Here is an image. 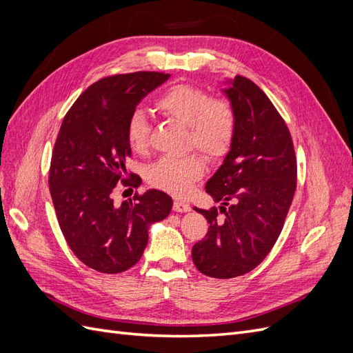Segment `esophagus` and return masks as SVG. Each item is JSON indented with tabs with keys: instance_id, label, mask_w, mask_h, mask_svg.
<instances>
[{
	"instance_id": "obj_1",
	"label": "esophagus",
	"mask_w": 353,
	"mask_h": 353,
	"mask_svg": "<svg viewBox=\"0 0 353 353\" xmlns=\"http://www.w3.org/2000/svg\"><path fill=\"white\" fill-rule=\"evenodd\" d=\"M174 210H175V212L184 213V212H190V210H191V206L188 205V203H185V201L175 200V201H174Z\"/></svg>"
}]
</instances>
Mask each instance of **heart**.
<instances>
[{"mask_svg": "<svg viewBox=\"0 0 353 353\" xmlns=\"http://www.w3.org/2000/svg\"><path fill=\"white\" fill-rule=\"evenodd\" d=\"M154 109L168 119L187 126V143L205 156L216 159L225 154L236 134L237 117L230 101L212 99L196 85L178 83L154 100ZM150 125L141 110H135L126 123V140L137 153L147 148ZM205 174L201 159L162 157L150 168V183L174 196L187 194L191 185Z\"/></svg>", "mask_w": 353, "mask_h": 353, "instance_id": "heart-1", "label": "heart"}]
</instances>
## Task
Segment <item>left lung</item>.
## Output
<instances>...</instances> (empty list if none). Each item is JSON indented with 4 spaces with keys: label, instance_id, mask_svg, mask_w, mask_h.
I'll return each mask as SVG.
<instances>
[{
    "label": "left lung",
    "instance_id": "8db88e82",
    "mask_svg": "<svg viewBox=\"0 0 353 353\" xmlns=\"http://www.w3.org/2000/svg\"><path fill=\"white\" fill-rule=\"evenodd\" d=\"M223 83L236 134L206 193L222 201L225 218L218 219L216 208H194L210 225L191 256L201 274L225 280L250 272L271 252L293 201L297 168L292 135L266 94L239 74ZM230 199L234 203L227 210Z\"/></svg>",
    "mask_w": 353,
    "mask_h": 353
}]
</instances>
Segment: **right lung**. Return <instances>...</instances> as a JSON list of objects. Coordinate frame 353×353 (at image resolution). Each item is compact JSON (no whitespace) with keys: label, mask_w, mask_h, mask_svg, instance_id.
<instances>
[{"label":"right lung","mask_w":353,"mask_h":353,"mask_svg":"<svg viewBox=\"0 0 353 353\" xmlns=\"http://www.w3.org/2000/svg\"><path fill=\"white\" fill-rule=\"evenodd\" d=\"M169 73L135 72L100 79L73 103L60 126L50 166V193L60 230L77 258L103 274L130 270L141 259L152 223L165 219L174 201L147 190L116 206L112 191L126 178L131 145L126 123L135 108Z\"/></svg>","instance_id":"1"}]
</instances>
